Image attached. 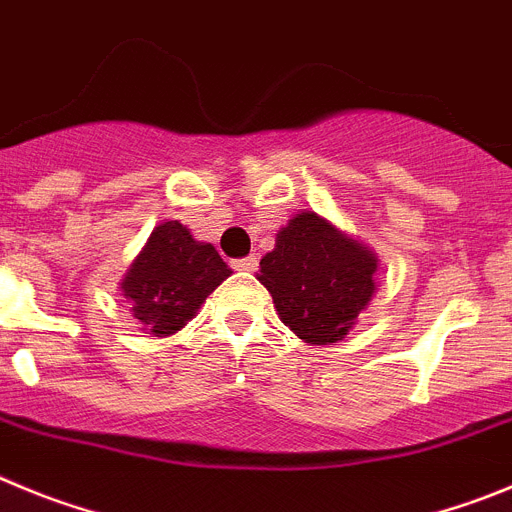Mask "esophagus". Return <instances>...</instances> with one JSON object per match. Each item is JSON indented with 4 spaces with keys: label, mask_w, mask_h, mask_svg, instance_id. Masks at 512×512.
Instances as JSON below:
<instances>
[{
    "label": "esophagus",
    "mask_w": 512,
    "mask_h": 512,
    "mask_svg": "<svg viewBox=\"0 0 512 512\" xmlns=\"http://www.w3.org/2000/svg\"><path fill=\"white\" fill-rule=\"evenodd\" d=\"M232 267H234V270H245V273H255V270H257V257L255 255L239 257V260H232Z\"/></svg>",
    "instance_id": "esophagus-1"
}]
</instances>
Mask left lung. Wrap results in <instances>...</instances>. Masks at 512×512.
<instances>
[{"instance_id":"obj_1","label":"left lung","mask_w":512,"mask_h":512,"mask_svg":"<svg viewBox=\"0 0 512 512\" xmlns=\"http://www.w3.org/2000/svg\"><path fill=\"white\" fill-rule=\"evenodd\" d=\"M377 260L316 214L293 216L260 260V280L285 326L311 344L344 339L375 293Z\"/></svg>"}]
</instances>
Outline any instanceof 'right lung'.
<instances>
[{
    "instance_id": "1",
    "label": "right lung",
    "mask_w": 512,
    "mask_h": 512,
    "mask_svg": "<svg viewBox=\"0 0 512 512\" xmlns=\"http://www.w3.org/2000/svg\"><path fill=\"white\" fill-rule=\"evenodd\" d=\"M229 275L232 270L214 245L196 242L183 224L165 222L153 229L145 250L132 262L122 293L147 331L168 336L183 329Z\"/></svg>"
}]
</instances>
